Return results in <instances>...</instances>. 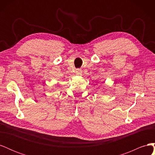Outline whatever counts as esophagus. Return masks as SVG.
Returning a JSON list of instances; mask_svg holds the SVG:
<instances>
[{
    "mask_svg": "<svg viewBox=\"0 0 155 155\" xmlns=\"http://www.w3.org/2000/svg\"><path fill=\"white\" fill-rule=\"evenodd\" d=\"M76 75H78V76H81L82 74V71L81 70H77L76 71Z\"/></svg>",
    "mask_w": 155,
    "mask_h": 155,
    "instance_id": "1",
    "label": "esophagus"
}]
</instances>
